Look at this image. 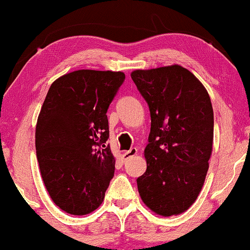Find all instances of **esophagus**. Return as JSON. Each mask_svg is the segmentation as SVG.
I'll list each match as a JSON object with an SVG mask.
<instances>
[{
  "instance_id": "34e87169",
  "label": "esophagus",
  "mask_w": 250,
  "mask_h": 250,
  "mask_svg": "<svg viewBox=\"0 0 250 250\" xmlns=\"http://www.w3.org/2000/svg\"><path fill=\"white\" fill-rule=\"evenodd\" d=\"M135 155H137V149L136 148H131L130 150H128V151L123 152V158L128 159V158L133 157V156H135Z\"/></svg>"
}]
</instances>
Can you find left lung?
<instances>
[{
  "label": "left lung",
  "mask_w": 250,
  "mask_h": 250,
  "mask_svg": "<svg viewBox=\"0 0 250 250\" xmlns=\"http://www.w3.org/2000/svg\"><path fill=\"white\" fill-rule=\"evenodd\" d=\"M151 116L137 178L143 203L162 216L188 211L199 195L212 155L214 117L208 93L180 65L131 72Z\"/></svg>",
  "instance_id": "left-lung-1"
}]
</instances>
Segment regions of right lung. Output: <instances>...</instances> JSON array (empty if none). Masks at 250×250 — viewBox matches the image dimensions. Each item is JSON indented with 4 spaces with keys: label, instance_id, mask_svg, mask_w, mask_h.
Segmentation results:
<instances>
[{
    "label": "right lung",
    "instance_id": "right-lung-1",
    "mask_svg": "<svg viewBox=\"0 0 250 250\" xmlns=\"http://www.w3.org/2000/svg\"><path fill=\"white\" fill-rule=\"evenodd\" d=\"M123 72L78 70L51 85L36 125V154L44 185L60 209L95 211L115 171L107 109Z\"/></svg>",
    "mask_w": 250,
    "mask_h": 250
}]
</instances>
